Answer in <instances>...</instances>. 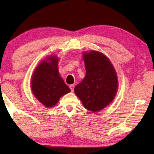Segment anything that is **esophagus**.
I'll return each mask as SVG.
<instances>
[{
    "instance_id": "1",
    "label": "esophagus",
    "mask_w": 154,
    "mask_h": 154,
    "mask_svg": "<svg viewBox=\"0 0 154 154\" xmlns=\"http://www.w3.org/2000/svg\"><path fill=\"white\" fill-rule=\"evenodd\" d=\"M74 87H75L74 85H71L69 86V88H70L71 92H73V91H74Z\"/></svg>"
}]
</instances>
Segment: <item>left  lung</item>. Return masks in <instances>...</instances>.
Listing matches in <instances>:
<instances>
[{"mask_svg": "<svg viewBox=\"0 0 154 154\" xmlns=\"http://www.w3.org/2000/svg\"><path fill=\"white\" fill-rule=\"evenodd\" d=\"M83 56L86 75L74 91L86 109L97 112L109 104L116 95V73L109 58L100 52H85Z\"/></svg>", "mask_w": 154, "mask_h": 154, "instance_id": "obj_1", "label": "left lung"}]
</instances>
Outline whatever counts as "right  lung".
<instances>
[{
	"instance_id": "1",
	"label": "right lung",
	"mask_w": 154,
	"mask_h": 154,
	"mask_svg": "<svg viewBox=\"0 0 154 154\" xmlns=\"http://www.w3.org/2000/svg\"><path fill=\"white\" fill-rule=\"evenodd\" d=\"M57 63V57H48L38 65L32 77L33 94L48 108L54 106L62 96L71 91L59 73Z\"/></svg>"
}]
</instances>
